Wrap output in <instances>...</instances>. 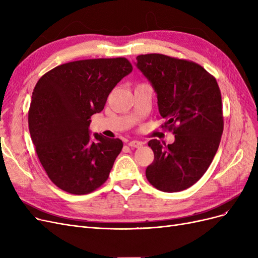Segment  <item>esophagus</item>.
<instances>
[{
	"mask_svg": "<svg viewBox=\"0 0 258 258\" xmlns=\"http://www.w3.org/2000/svg\"><path fill=\"white\" fill-rule=\"evenodd\" d=\"M129 146H131V147H135V148H139V147H141L142 145H143V142H141V141H130L129 143Z\"/></svg>",
	"mask_w": 258,
	"mask_h": 258,
	"instance_id": "esophagus-1",
	"label": "esophagus"
}]
</instances>
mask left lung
<instances>
[{
    "label": "left lung",
    "instance_id": "1",
    "mask_svg": "<svg viewBox=\"0 0 258 258\" xmlns=\"http://www.w3.org/2000/svg\"><path fill=\"white\" fill-rule=\"evenodd\" d=\"M137 68L153 86L159 114L173 130L174 142L151 140L154 161L146 177L165 192L192 186L206 173L221 142L222 96L214 77L192 61L160 53L137 57Z\"/></svg>",
    "mask_w": 258,
    "mask_h": 258
}]
</instances>
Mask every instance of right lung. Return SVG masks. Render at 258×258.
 I'll use <instances>...</instances> for the list:
<instances>
[{"label":"right lung","mask_w":258,"mask_h":258,"mask_svg":"<svg viewBox=\"0 0 258 258\" xmlns=\"http://www.w3.org/2000/svg\"><path fill=\"white\" fill-rule=\"evenodd\" d=\"M132 72L126 58L88 59L58 66L35 85L29 129L37 157L51 182L73 195L97 189L122 148L119 139L90 135V117Z\"/></svg>","instance_id":"1"}]
</instances>
